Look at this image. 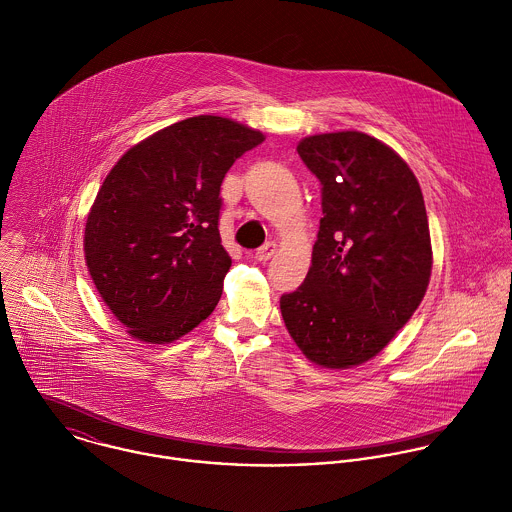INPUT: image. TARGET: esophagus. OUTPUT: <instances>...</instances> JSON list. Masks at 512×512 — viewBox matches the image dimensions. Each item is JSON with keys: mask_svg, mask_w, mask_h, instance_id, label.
Masks as SVG:
<instances>
[{"mask_svg": "<svg viewBox=\"0 0 512 512\" xmlns=\"http://www.w3.org/2000/svg\"><path fill=\"white\" fill-rule=\"evenodd\" d=\"M275 253H277V245L271 241V243H265L261 249H257L255 257H257V261L265 263V261H269V259H271Z\"/></svg>", "mask_w": 512, "mask_h": 512, "instance_id": "esophagus-1", "label": "esophagus"}]
</instances>
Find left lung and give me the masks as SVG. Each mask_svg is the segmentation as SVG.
<instances>
[{
  "mask_svg": "<svg viewBox=\"0 0 512 512\" xmlns=\"http://www.w3.org/2000/svg\"><path fill=\"white\" fill-rule=\"evenodd\" d=\"M297 151L323 185V217L309 273L281 297V315L309 361L349 369L381 353L427 293L425 199L409 165L367 133L311 135Z\"/></svg>",
  "mask_w": 512,
  "mask_h": 512,
  "instance_id": "8db88e82",
  "label": "left lung"
}]
</instances>
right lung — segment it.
Segmentation results:
<instances>
[{"label":"right lung","instance_id":"1","mask_svg":"<svg viewBox=\"0 0 512 512\" xmlns=\"http://www.w3.org/2000/svg\"><path fill=\"white\" fill-rule=\"evenodd\" d=\"M263 133L197 115L133 145L105 177L85 223V263L111 313L145 343H171L221 299V183Z\"/></svg>","mask_w":512,"mask_h":512}]
</instances>
